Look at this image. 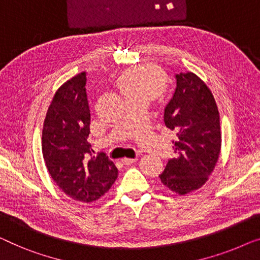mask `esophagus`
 Wrapping results in <instances>:
<instances>
[{
	"label": "esophagus",
	"instance_id": "1",
	"mask_svg": "<svg viewBox=\"0 0 260 260\" xmlns=\"http://www.w3.org/2000/svg\"><path fill=\"white\" fill-rule=\"evenodd\" d=\"M137 160V157H135V158H123L122 159V161L125 165H129V164H133V163H135V161Z\"/></svg>",
	"mask_w": 260,
	"mask_h": 260
}]
</instances>
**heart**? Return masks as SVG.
I'll return each instance as SVG.
<instances>
[{"label": "heart", "instance_id": "heart-1", "mask_svg": "<svg viewBox=\"0 0 260 260\" xmlns=\"http://www.w3.org/2000/svg\"><path fill=\"white\" fill-rule=\"evenodd\" d=\"M164 74L151 64L137 66L124 71L118 77V85L127 99L145 96L151 100L164 85Z\"/></svg>", "mask_w": 260, "mask_h": 260}]
</instances>
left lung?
<instances>
[{"label":"left lung","mask_w":260,"mask_h":260,"mask_svg":"<svg viewBox=\"0 0 260 260\" xmlns=\"http://www.w3.org/2000/svg\"><path fill=\"white\" fill-rule=\"evenodd\" d=\"M174 96L164 110V123L175 131L176 158L169 159L160 182L180 196L208 182L219 158V111L211 90L193 73L176 75Z\"/></svg>","instance_id":"1"}]
</instances>
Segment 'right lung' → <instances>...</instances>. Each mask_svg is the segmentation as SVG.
<instances>
[{
    "label": "right lung",
    "instance_id": "1",
    "mask_svg": "<svg viewBox=\"0 0 260 260\" xmlns=\"http://www.w3.org/2000/svg\"><path fill=\"white\" fill-rule=\"evenodd\" d=\"M86 73L77 74L55 92L42 131V153L51 178L75 201L91 203L108 192L118 170L104 153L91 155Z\"/></svg>",
    "mask_w": 260,
    "mask_h": 260
}]
</instances>
